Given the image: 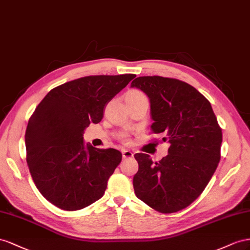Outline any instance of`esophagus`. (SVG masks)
I'll list each match as a JSON object with an SVG mask.
<instances>
[{"label":"esophagus","mask_w":250,"mask_h":250,"mask_svg":"<svg viewBox=\"0 0 250 250\" xmlns=\"http://www.w3.org/2000/svg\"><path fill=\"white\" fill-rule=\"evenodd\" d=\"M133 155H134V154L130 151V149H124V151H123V158H124V159L132 158Z\"/></svg>","instance_id":"obj_1"}]
</instances>
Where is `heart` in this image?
<instances>
[{"label":"heart","mask_w":250,"mask_h":250,"mask_svg":"<svg viewBox=\"0 0 250 250\" xmlns=\"http://www.w3.org/2000/svg\"><path fill=\"white\" fill-rule=\"evenodd\" d=\"M140 97H146V95L139 90H131L127 92L125 95V98H140ZM120 140L125 142V144H127V142H129V137H127V135L123 134L120 136Z\"/></svg>","instance_id":"heart-1"}]
</instances>
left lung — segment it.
Wrapping results in <instances>:
<instances>
[{
	"mask_svg": "<svg viewBox=\"0 0 250 250\" xmlns=\"http://www.w3.org/2000/svg\"><path fill=\"white\" fill-rule=\"evenodd\" d=\"M131 87L149 98L151 129L168 141V155L153 162L135 154L133 178L137 198L162 213L179 211L202 194L221 158L222 130L210 103L188 83L170 77L140 76Z\"/></svg>",
	"mask_w": 250,
	"mask_h": 250,
	"instance_id": "8db88e82",
	"label": "left lung"
}]
</instances>
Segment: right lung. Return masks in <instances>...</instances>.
Listing matches in <instances>:
<instances>
[{"instance_id": "add662e5", "label": "right lung", "mask_w": 250, "mask_h": 250, "mask_svg": "<svg viewBox=\"0 0 250 250\" xmlns=\"http://www.w3.org/2000/svg\"><path fill=\"white\" fill-rule=\"evenodd\" d=\"M135 74L90 75L52 89L28 121L26 160L35 187L63 210L101 199L123 154L83 146V131L101 123L104 109Z\"/></svg>"}]
</instances>
